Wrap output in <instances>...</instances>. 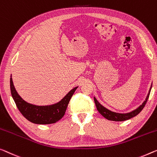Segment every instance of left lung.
Masks as SVG:
<instances>
[{
    "instance_id": "left-lung-1",
    "label": "left lung",
    "mask_w": 157,
    "mask_h": 157,
    "mask_svg": "<svg viewBox=\"0 0 157 157\" xmlns=\"http://www.w3.org/2000/svg\"><path fill=\"white\" fill-rule=\"evenodd\" d=\"M151 87L150 88V90H149L148 95H147L145 101L143 102V104H142L141 106H140L137 109H135L132 112H130V113H116V112L109 111V109H106L105 107L103 106L101 104H100L99 101L96 99L95 97H94V102H95L96 106H97L98 111H99V113H101L105 118L108 119L109 121H124L136 116L137 115H138L140 112H141L142 110L144 109V106H145L147 100H148L149 94H150V92H151Z\"/></svg>"
}]
</instances>
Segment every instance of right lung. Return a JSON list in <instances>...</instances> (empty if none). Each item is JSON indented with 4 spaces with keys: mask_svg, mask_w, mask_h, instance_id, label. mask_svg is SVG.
<instances>
[{
    "mask_svg": "<svg viewBox=\"0 0 157 157\" xmlns=\"http://www.w3.org/2000/svg\"><path fill=\"white\" fill-rule=\"evenodd\" d=\"M78 88L75 87L57 104L50 106H36L23 100L18 94L10 78L11 94L19 111L25 118L36 124H51L60 120L65 115L72 96Z\"/></svg>",
    "mask_w": 157,
    "mask_h": 157,
    "instance_id": "1",
    "label": "right lung"
}]
</instances>
